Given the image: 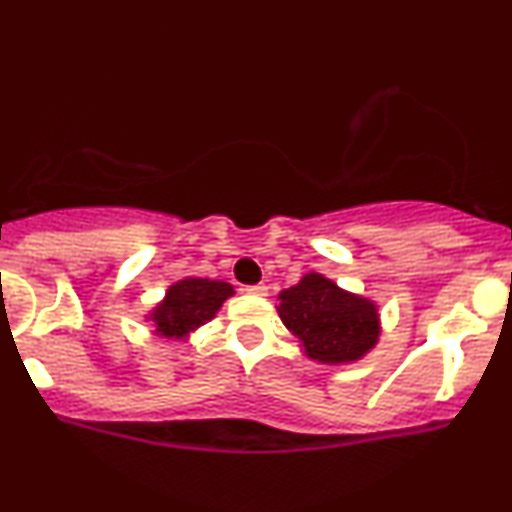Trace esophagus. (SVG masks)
<instances>
[{"mask_svg":"<svg viewBox=\"0 0 512 512\" xmlns=\"http://www.w3.org/2000/svg\"><path fill=\"white\" fill-rule=\"evenodd\" d=\"M250 293V296H260V298H264L269 293V289L264 284H255V286H248V289H245Z\"/></svg>","mask_w":512,"mask_h":512,"instance_id":"1","label":"esophagus"}]
</instances>
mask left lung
<instances>
[{"label":"left lung","mask_w":512,"mask_h":512,"mask_svg":"<svg viewBox=\"0 0 512 512\" xmlns=\"http://www.w3.org/2000/svg\"><path fill=\"white\" fill-rule=\"evenodd\" d=\"M279 313L303 354L327 366H349L380 342L378 303L337 286L320 272H308L279 293Z\"/></svg>","instance_id":"left-lung-1"}]
</instances>
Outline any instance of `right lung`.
I'll return each instance as SVG.
<instances>
[{
  "label": "right lung",
  "instance_id": "1",
  "mask_svg": "<svg viewBox=\"0 0 512 512\" xmlns=\"http://www.w3.org/2000/svg\"><path fill=\"white\" fill-rule=\"evenodd\" d=\"M233 293L236 289L228 281L185 276L168 286L166 296L144 315V320L154 327V337L187 342L199 327L214 320Z\"/></svg>",
  "mask_w": 512,
  "mask_h": 512
}]
</instances>
